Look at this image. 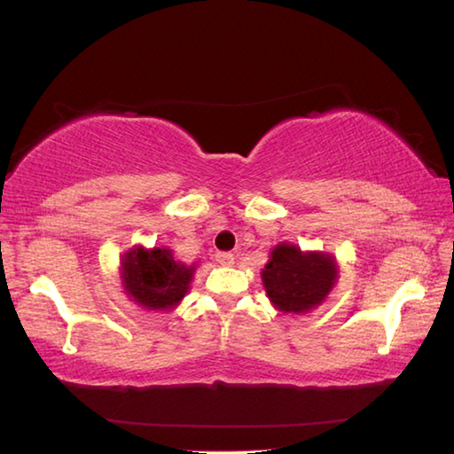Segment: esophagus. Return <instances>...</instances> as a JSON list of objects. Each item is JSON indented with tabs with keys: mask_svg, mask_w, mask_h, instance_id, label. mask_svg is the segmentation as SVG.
<instances>
[{
	"mask_svg": "<svg viewBox=\"0 0 454 454\" xmlns=\"http://www.w3.org/2000/svg\"><path fill=\"white\" fill-rule=\"evenodd\" d=\"M214 258H216V262L222 264V266L234 264V254H232V252H216V254H214Z\"/></svg>",
	"mask_w": 454,
	"mask_h": 454,
	"instance_id": "obj_1",
	"label": "esophagus"
}]
</instances>
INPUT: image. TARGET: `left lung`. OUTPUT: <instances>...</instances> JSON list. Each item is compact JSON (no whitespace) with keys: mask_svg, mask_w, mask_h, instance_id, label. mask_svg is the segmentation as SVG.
Wrapping results in <instances>:
<instances>
[{"mask_svg":"<svg viewBox=\"0 0 454 454\" xmlns=\"http://www.w3.org/2000/svg\"><path fill=\"white\" fill-rule=\"evenodd\" d=\"M266 294L284 312H309L325 301L336 280L333 256L301 252L290 244L276 246L264 266Z\"/></svg>","mask_w":454,"mask_h":454,"instance_id":"obj_1","label":"left lung"}]
</instances>
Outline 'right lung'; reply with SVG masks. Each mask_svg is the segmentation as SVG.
Segmentation results:
<instances>
[{"label":"right lung","instance_id":"obj_1","mask_svg":"<svg viewBox=\"0 0 454 454\" xmlns=\"http://www.w3.org/2000/svg\"><path fill=\"white\" fill-rule=\"evenodd\" d=\"M194 266L176 262L166 248L129 250L121 260V278L129 298L150 310H168L190 288Z\"/></svg>","mask_w":454,"mask_h":454}]
</instances>
